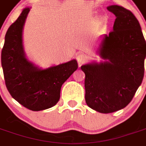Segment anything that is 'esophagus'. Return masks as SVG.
<instances>
[{
	"label": "esophagus",
	"instance_id": "esophagus-1",
	"mask_svg": "<svg viewBox=\"0 0 146 146\" xmlns=\"http://www.w3.org/2000/svg\"><path fill=\"white\" fill-rule=\"evenodd\" d=\"M87 56L85 54H79L76 56V60L78 62L79 65H82L83 63H84L86 61H87Z\"/></svg>",
	"mask_w": 146,
	"mask_h": 146
}]
</instances>
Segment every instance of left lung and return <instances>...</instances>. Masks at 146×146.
I'll list each match as a JSON object with an SVG mask.
<instances>
[{"label": "left lung", "mask_w": 146, "mask_h": 146, "mask_svg": "<svg viewBox=\"0 0 146 146\" xmlns=\"http://www.w3.org/2000/svg\"><path fill=\"white\" fill-rule=\"evenodd\" d=\"M107 9L116 19L98 50L105 61L80 67L85 73L86 103L102 113L116 112L131 102L142 82L146 56L145 40L133 13L118 5Z\"/></svg>", "instance_id": "8db88e82"}]
</instances>
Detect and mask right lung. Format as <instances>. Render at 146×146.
<instances>
[{"label": "right lung", "instance_id": "add662e5", "mask_svg": "<svg viewBox=\"0 0 146 146\" xmlns=\"http://www.w3.org/2000/svg\"><path fill=\"white\" fill-rule=\"evenodd\" d=\"M30 10V8H24L8 28L1 51V66L11 97L24 107L40 111L56 105L62 85L78 65L73 59L42 70L27 59L23 44V30Z\"/></svg>", "mask_w": 146, "mask_h": 146}]
</instances>
